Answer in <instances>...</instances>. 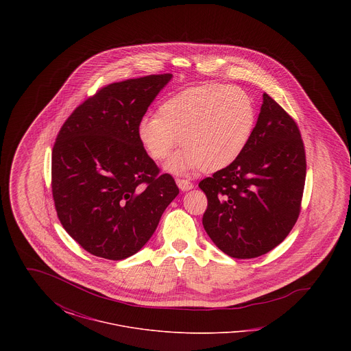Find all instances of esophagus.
Masks as SVG:
<instances>
[{"label":"esophagus","instance_id":"obj_1","mask_svg":"<svg viewBox=\"0 0 351 351\" xmlns=\"http://www.w3.org/2000/svg\"><path fill=\"white\" fill-rule=\"evenodd\" d=\"M176 184H178V186H179L182 191H184V192L193 188V183H191V182L186 180V179H176Z\"/></svg>","mask_w":351,"mask_h":351}]
</instances>
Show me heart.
<instances>
[{
	"instance_id": "heart-1",
	"label": "heart",
	"mask_w": 351,
	"mask_h": 351,
	"mask_svg": "<svg viewBox=\"0 0 351 351\" xmlns=\"http://www.w3.org/2000/svg\"><path fill=\"white\" fill-rule=\"evenodd\" d=\"M255 106L238 86L205 84L192 86L165 101L158 116H145L136 126L141 145L151 159L165 160L179 143L183 150L168 169L218 171L245 151L255 126Z\"/></svg>"
}]
</instances>
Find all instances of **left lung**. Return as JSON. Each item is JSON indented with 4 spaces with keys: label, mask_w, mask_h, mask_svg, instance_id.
<instances>
[{
    "label": "left lung",
    "mask_w": 351,
    "mask_h": 351,
    "mask_svg": "<svg viewBox=\"0 0 351 351\" xmlns=\"http://www.w3.org/2000/svg\"><path fill=\"white\" fill-rule=\"evenodd\" d=\"M305 175V149L298 123L263 93L245 151L199 183L208 199L202 216L205 232L232 258L267 254L283 242L299 218Z\"/></svg>",
    "instance_id": "8db88e82"
}]
</instances>
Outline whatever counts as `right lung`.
Segmentation results:
<instances>
[{
    "label": "right lung",
    "mask_w": 351,
    "mask_h": 351,
    "mask_svg": "<svg viewBox=\"0 0 351 351\" xmlns=\"http://www.w3.org/2000/svg\"><path fill=\"white\" fill-rule=\"evenodd\" d=\"M171 73L102 86L66 119L52 149L58 218L84 250L121 261L141 250L179 188L147 155L138 122Z\"/></svg>",
    "instance_id": "add662e5"
}]
</instances>
